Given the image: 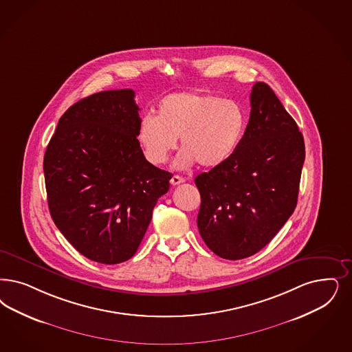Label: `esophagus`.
Wrapping results in <instances>:
<instances>
[{
  "label": "esophagus",
  "mask_w": 352,
  "mask_h": 352,
  "mask_svg": "<svg viewBox=\"0 0 352 352\" xmlns=\"http://www.w3.org/2000/svg\"><path fill=\"white\" fill-rule=\"evenodd\" d=\"M183 182H184V179H183L182 177H179V175H173L171 179H170V183L173 186H178V184H181Z\"/></svg>",
  "instance_id": "obj_1"
}]
</instances>
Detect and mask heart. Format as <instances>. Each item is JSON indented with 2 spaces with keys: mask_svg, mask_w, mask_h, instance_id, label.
<instances>
[{
  "mask_svg": "<svg viewBox=\"0 0 352 352\" xmlns=\"http://www.w3.org/2000/svg\"><path fill=\"white\" fill-rule=\"evenodd\" d=\"M247 111L241 102L216 94L178 92L164 97L157 116L146 114L138 127V142L153 165L165 164L178 146L174 165L186 169L199 162L216 169L230 160L242 143Z\"/></svg>",
  "mask_w": 352,
  "mask_h": 352,
  "instance_id": "obj_1",
  "label": "heart"
}]
</instances>
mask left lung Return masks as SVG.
I'll use <instances>...</instances> for the list:
<instances>
[{"mask_svg": "<svg viewBox=\"0 0 352 352\" xmlns=\"http://www.w3.org/2000/svg\"><path fill=\"white\" fill-rule=\"evenodd\" d=\"M242 143L222 166L201 173L199 232L226 260L255 255L290 219L305 158L303 135L273 89L257 82Z\"/></svg>", "mask_w": 352, "mask_h": 352, "instance_id": "left-lung-1", "label": "left lung"}]
</instances>
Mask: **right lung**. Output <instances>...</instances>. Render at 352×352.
<instances>
[{"label":"right lung","mask_w":352,"mask_h":352,"mask_svg":"<svg viewBox=\"0 0 352 352\" xmlns=\"http://www.w3.org/2000/svg\"><path fill=\"white\" fill-rule=\"evenodd\" d=\"M133 98V89H114L78 101L60 118L44 156L56 226L78 252L107 265L135 255L173 177L144 157Z\"/></svg>","instance_id":"add662e5"}]
</instances>
